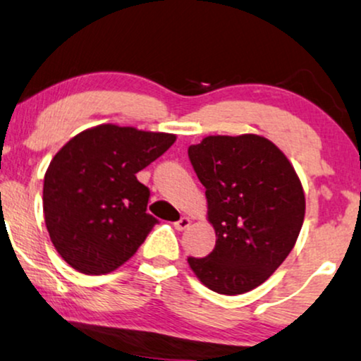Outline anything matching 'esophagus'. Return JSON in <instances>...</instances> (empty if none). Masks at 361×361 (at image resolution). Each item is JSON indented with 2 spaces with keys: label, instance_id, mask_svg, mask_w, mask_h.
Instances as JSON below:
<instances>
[{
  "label": "esophagus",
  "instance_id": "obj_1",
  "mask_svg": "<svg viewBox=\"0 0 361 361\" xmlns=\"http://www.w3.org/2000/svg\"><path fill=\"white\" fill-rule=\"evenodd\" d=\"M173 226H176V229H177V231H185V229H188L189 226H190V219H189L188 216H182L180 219L177 221L176 224H173Z\"/></svg>",
  "mask_w": 361,
  "mask_h": 361
}]
</instances>
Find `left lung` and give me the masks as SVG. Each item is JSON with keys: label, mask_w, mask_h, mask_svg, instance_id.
I'll use <instances>...</instances> for the list:
<instances>
[{"label": "left lung", "mask_w": 361, "mask_h": 361, "mask_svg": "<svg viewBox=\"0 0 361 361\" xmlns=\"http://www.w3.org/2000/svg\"><path fill=\"white\" fill-rule=\"evenodd\" d=\"M206 188L216 246L189 257L199 281L219 295H243L266 281L295 247L305 221V192L286 155L255 133L209 135L189 147Z\"/></svg>", "instance_id": "obj_1"}]
</instances>
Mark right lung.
I'll return each mask as SVG.
<instances>
[{"label": "right lung", "instance_id": "obj_1", "mask_svg": "<svg viewBox=\"0 0 361 361\" xmlns=\"http://www.w3.org/2000/svg\"><path fill=\"white\" fill-rule=\"evenodd\" d=\"M173 142V133L102 123L58 150L44 173V224L73 269L106 274L135 255L157 224L147 214L150 190L135 173Z\"/></svg>", "mask_w": 361, "mask_h": 361}]
</instances>
